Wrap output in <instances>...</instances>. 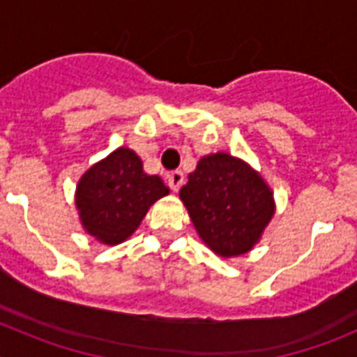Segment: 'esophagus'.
Here are the masks:
<instances>
[{
	"label": "esophagus",
	"mask_w": 357,
	"mask_h": 357,
	"mask_svg": "<svg viewBox=\"0 0 357 357\" xmlns=\"http://www.w3.org/2000/svg\"><path fill=\"white\" fill-rule=\"evenodd\" d=\"M168 184H169V188L173 189V191H178V189L182 188V184H184V173L182 172H178V169H176V172H172L168 175Z\"/></svg>",
	"instance_id": "1"
}]
</instances>
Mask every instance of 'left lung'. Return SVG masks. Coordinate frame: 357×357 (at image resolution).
<instances>
[{
  "mask_svg": "<svg viewBox=\"0 0 357 357\" xmlns=\"http://www.w3.org/2000/svg\"><path fill=\"white\" fill-rule=\"evenodd\" d=\"M178 197L202 241L223 259L250 252L275 214L261 173L225 151L202 157Z\"/></svg>",
  "mask_w": 357,
  "mask_h": 357,
  "instance_id": "left-lung-1",
  "label": "left lung"
}]
</instances>
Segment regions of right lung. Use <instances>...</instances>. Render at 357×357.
<instances>
[{
  "mask_svg": "<svg viewBox=\"0 0 357 357\" xmlns=\"http://www.w3.org/2000/svg\"><path fill=\"white\" fill-rule=\"evenodd\" d=\"M169 195L159 175H148L130 148H118L93 164L77 184L75 206L87 234L114 247L127 241L157 200Z\"/></svg>",
  "mask_w": 357,
  "mask_h": 357,
  "instance_id": "right-lung-1",
  "label": "right lung"
}]
</instances>
